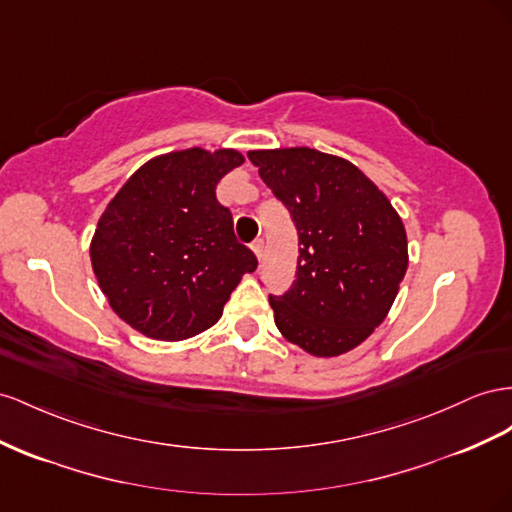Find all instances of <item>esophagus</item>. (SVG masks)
Returning a JSON list of instances; mask_svg holds the SVG:
<instances>
[{"mask_svg": "<svg viewBox=\"0 0 512 512\" xmlns=\"http://www.w3.org/2000/svg\"><path fill=\"white\" fill-rule=\"evenodd\" d=\"M252 252L256 254L258 260H262V252H265V243H262V239H258V241L252 243Z\"/></svg>", "mask_w": 512, "mask_h": 512, "instance_id": "esophagus-1", "label": "esophagus"}]
</instances>
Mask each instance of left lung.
<instances>
[{"mask_svg": "<svg viewBox=\"0 0 512 512\" xmlns=\"http://www.w3.org/2000/svg\"><path fill=\"white\" fill-rule=\"evenodd\" d=\"M299 232L297 280L269 297L280 334L314 357L359 347L388 316L409 265L390 198L338 155L308 146L250 150Z\"/></svg>", "mask_w": 512, "mask_h": 512, "instance_id": "left-lung-1", "label": "left lung"}]
</instances>
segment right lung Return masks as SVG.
Segmentation results:
<instances>
[{
	"label": "right lung",
	"mask_w": 512,
	"mask_h": 512,
	"mask_svg": "<svg viewBox=\"0 0 512 512\" xmlns=\"http://www.w3.org/2000/svg\"><path fill=\"white\" fill-rule=\"evenodd\" d=\"M243 161L234 148L172 150L137 168L105 206L90 241L92 271L112 310L140 334L174 342L213 327L258 267L215 198Z\"/></svg>",
	"instance_id": "1"
}]
</instances>
